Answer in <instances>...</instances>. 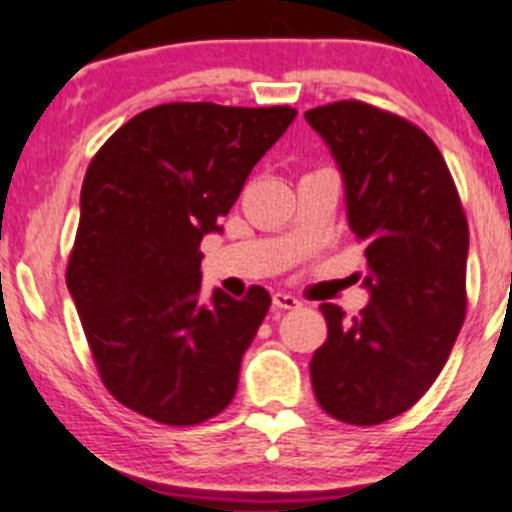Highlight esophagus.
<instances>
[{
	"label": "esophagus",
	"instance_id": "1",
	"mask_svg": "<svg viewBox=\"0 0 512 512\" xmlns=\"http://www.w3.org/2000/svg\"><path fill=\"white\" fill-rule=\"evenodd\" d=\"M272 304H275L277 309H294V307H299V299L292 297V294H287V292H275L272 294Z\"/></svg>",
	"mask_w": 512,
	"mask_h": 512
}]
</instances>
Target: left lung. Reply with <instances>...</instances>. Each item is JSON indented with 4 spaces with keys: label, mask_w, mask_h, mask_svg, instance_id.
Wrapping results in <instances>:
<instances>
[{
    "label": "left lung",
    "mask_w": 512,
    "mask_h": 512,
    "mask_svg": "<svg viewBox=\"0 0 512 512\" xmlns=\"http://www.w3.org/2000/svg\"><path fill=\"white\" fill-rule=\"evenodd\" d=\"M304 118L342 170L371 294L352 322L322 304L329 334L309 361L314 396L337 421L376 426L431 389L456 344L468 220L441 151L411 121L364 101L327 103Z\"/></svg>",
    "instance_id": "1"
}]
</instances>
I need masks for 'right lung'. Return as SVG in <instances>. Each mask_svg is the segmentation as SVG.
I'll use <instances>...</instances> for the list:
<instances>
[{"instance_id":"obj_1","label":"right lung","mask_w":512,"mask_h":512,"mask_svg":"<svg viewBox=\"0 0 512 512\" xmlns=\"http://www.w3.org/2000/svg\"><path fill=\"white\" fill-rule=\"evenodd\" d=\"M289 106L163 103L123 123L91 160L66 285L98 376L116 401L165 426L218 416L272 299L250 287L198 302L200 240L220 232Z\"/></svg>"}]
</instances>
